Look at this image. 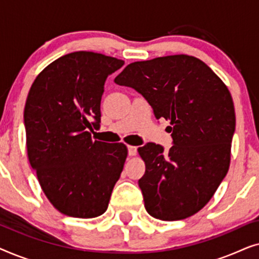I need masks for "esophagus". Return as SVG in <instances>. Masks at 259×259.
I'll return each mask as SVG.
<instances>
[{
	"label": "esophagus",
	"mask_w": 259,
	"mask_h": 259,
	"mask_svg": "<svg viewBox=\"0 0 259 259\" xmlns=\"http://www.w3.org/2000/svg\"><path fill=\"white\" fill-rule=\"evenodd\" d=\"M128 154L130 155H136L137 154V147L132 146V145H128Z\"/></svg>",
	"instance_id": "34e87169"
}]
</instances>
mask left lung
Here are the masks:
<instances>
[{
    "instance_id": "left-lung-1",
    "label": "left lung",
    "mask_w": 259,
    "mask_h": 259,
    "mask_svg": "<svg viewBox=\"0 0 259 259\" xmlns=\"http://www.w3.org/2000/svg\"><path fill=\"white\" fill-rule=\"evenodd\" d=\"M132 87L169 120L168 152L148 143L138 148L145 161L139 179L145 208L161 221H182L206 205L231 160L235 106L226 84L201 60L179 54L130 63L114 79Z\"/></svg>"
}]
</instances>
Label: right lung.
<instances>
[{
	"instance_id": "right-lung-1",
	"label": "right lung",
	"mask_w": 259,
	"mask_h": 259,
	"mask_svg": "<svg viewBox=\"0 0 259 259\" xmlns=\"http://www.w3.org/2000/svg\"><path fill=\"white\" fill-rule=\"evenodd\" d=\"M122 60L94 52L56 59L36 76L24 106L27 154L46 197L62 214L94 218L107 210L127 147L93 140L109 74Z\"/></svg>"
}]
</instances>
